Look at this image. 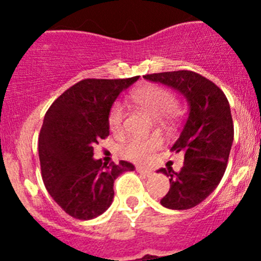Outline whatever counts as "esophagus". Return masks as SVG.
Returning <instances> with one entry per match:
<instances>
[{
	"instance_id": "obj_1",
	"label": "esophagus",
	"mask_w": 261,
	"mask_h": 261,
	"mask_svg": "<svg viewBox=\"0 0 261 261\" xmlns=\"http://www.w3.org/2000/svg\"><path fill=\"white\" fill-rule=\"evenodd\" d=\"M136 170H138L139 173H141V174L146 175V177H150V175L152 174V170L146 167H136Z\"/></svg>"
}]
</instances>
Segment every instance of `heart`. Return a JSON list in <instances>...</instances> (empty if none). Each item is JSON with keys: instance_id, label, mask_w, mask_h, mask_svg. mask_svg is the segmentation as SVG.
<instances>
[{"instance_id": "obj_1", "label": "heart", "mask_w": 261, "mask_h": 261, "mask_svg": "<svg viewBox=\"0 0 261 261\" xmlns=\"http://www.w3.org/2000/svg\"><path fill=\"white\" fill-rule=\"evenodd\" d=\"M128 98L136 107L145 111L151 117L158 118L163 126H170L179 117V107L174 102L173 93L159 84H143L134 89ZM107 121L112 133H120L123 125V110L120 105L116 103L111 107ZM160 144L162 141L158 138H134L123 144L121 154L133 162H145Z\"/></svg>"}]
</instances>
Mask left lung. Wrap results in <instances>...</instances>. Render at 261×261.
Masks as SVG:
<instances>
[{
	"label": "left lung",
	"mask_w": 261,
	"mask_h": 261,
	"mask_svg": "<svg viewBox=\"0 0 261 261\" xmlns=\"http://www.w3.org/2000/svg\"><path fill=\"white\" fill-rule=\"evenodd\" d=\"M144 78L159 82L183 94L189 115L172 151L183 152L178 173L162 168L169 177V192L160 203L170 210H188L207 198L218 186L233 141V123L225 93L203 75L191 70L154 73Z\"/></svg>",
	"instance_id": "left-lung-1"
}]
</instances>
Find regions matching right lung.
Listing matches in <instances>:
<instances>
[{
  "instance_id": "1",
  "label": "right lung",
  "mask_w": 261,
  "mask_h": 261,
  "mask_svg": "<svg viewBox=\"0 0 261 261\" xmlns=\"http://www.w3.org/2000/svg\"><path fill=\"white\" fill-rule=\"evenodd\" d=\"M139 80H83L60 94L39 135L41 177L49 194L72 217L92 220L114 199V183L131 163L102 164L93 146L110 135L109 112L123 89Z\"/></svg>"
}]
</instances>
